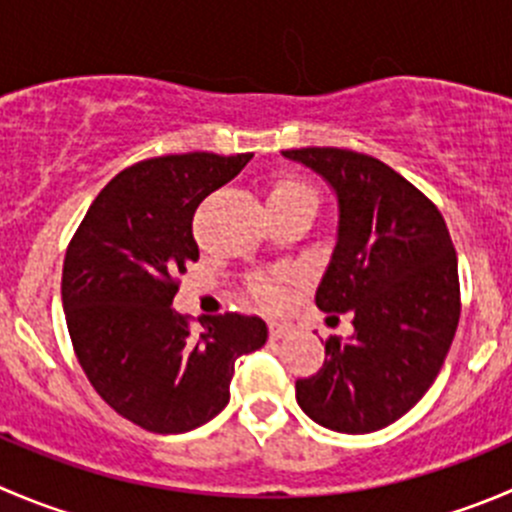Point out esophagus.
<instances>
[{
    "label": "esophagus",
    "instance_id": "1",
    "mask_svg": "<svg viewBox=\"0 0 512 512\" xmlns=\"http://www.w3.org/2000/svg\"><path fill=\"white\" fill-rule=\"evenodd\" d=\"M287 332H290V325H285V322H277V320L270 322V337H272V340H280V337H285Z\"/></svg>",
    "mask_w": 512,
    "mask_h": 512
}]
</instances>
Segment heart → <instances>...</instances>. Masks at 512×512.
<instances>
[{"mask_svg":"<svg viewBox=\"0 0 512 512\" xmlns=\"http://www.w3.org/2000/svg\"><path fill=\"white\" fill-rule=\"evenodd\" d=\"M267 205H307L315 210L317 197L310 182H305L297 175H280L267 187ZM257 297L265 302H272L277 297L275 287L257 285Z\"/></svg>","mask_w":512,"mask_h":512,"instance_id":"heart-1","label":"heart"}]
</instances>
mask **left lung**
Wrapping results in <instances>:
<instances>
[{"mask_svg":"<svg viewBox=\"0 0 512 512\" xmlns=\"http://www.w3.org/2000/svg\"><path fill=\"white\" fill-rule=\"evenodd\" d=\"M337 200L330 262L315 290L322 312H347L350 337L325 342L317 375L295 382L297 405L335 433H375L433 385L460 320L458 257L438 207L393 167L360 152H282Z\"/></svg>","mask_w":512,"mask_h":512,"instance_id":"obj_1","label":"left lung"}]
</instances>
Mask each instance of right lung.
I'll use <instances>...</instances> for the list:
<instances>
[{"label":"right lung","mask_w":512,"mask_h":512,"mask_svg":"<svg viewBox=\"0 0 512 512\" xmlns=\"http://www.w3.org/2000/svg\"><path fill=\"white\" fill-rule=\"evenodd\" d=\"M252 155H167L119 172L67 247L62 305L99 398L152 433H187L225 410L237 357L267 342L265 320L225 312L190 332L172 310L177 275L200 257L192 215Z\"/></svg>","instance_id":"add662e5"}]
</instances>
